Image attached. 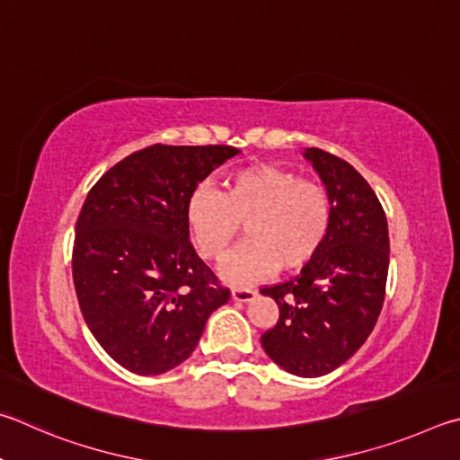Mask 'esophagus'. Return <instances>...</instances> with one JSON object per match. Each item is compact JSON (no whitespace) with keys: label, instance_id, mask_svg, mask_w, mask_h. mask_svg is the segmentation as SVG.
Returning a JSON list of instances; mask_svg holds the SVG:
<instances>
[{"label":"esophagus","instance_id":"esophagus-1","mask_svg":"<svg viewBox=\"0 0 460 460\" xmlns=\"http://www.w3.org/2000/svg\"><path fill=\"white\" fill-rule=\"evenodd\" d=\"M256 296L254 291H251V288H232V299H234L236 303H248L252 301Z\"/></svg>","mask_w":460,"mask_h":460}]
</instances>
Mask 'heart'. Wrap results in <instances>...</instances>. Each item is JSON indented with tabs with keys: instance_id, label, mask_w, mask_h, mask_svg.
Returning <instances> with one entry per match:
<instances>
[{
	"instance_id": "1",
	"label": "heart",
	"mask_w": 460,
	"mask_h": 460,
	"mask_svg": "<svg viewBox=\"0 0 460 460\" xmlns=\"http://www.w3.org/2000/svg\"><path fill=\"white\" fill-rule=\"evenodd\" d=\"M185 224L208 261L226 259L244 224L248 243L224 262L222 277L251 285L279 267L301 269L319 252L332 226V199L321 183L262 164L232 173L224 191L206 183L193 188Z\"/></svg>"
}]
</instances>
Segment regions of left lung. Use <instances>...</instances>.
I'll return each mask as SVG.
<instances>
[{
	"label": "left lung",
	"instance_id": "left-lung-1",
	"mask_svg": "<svg viewBox=\"0 0 460 460\" xmlns=\"http://www.w3.org/2000/svg\"><path fill=\"white\" fill-rule=\"evenodd\" d=\"M303 157L332 199V226L299 275L261 291L277 301L280 313L261 341L285 372L319 377L345 364L374 332L384 305L390 238L380 199L358 169L315 147L303 149Z\"/></svg>",
	"mask_w": 460,
	"mask_h": 460
}]
</instances>
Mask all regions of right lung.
<instances>
[{
  "label": "right lung",
  "instance_id": "add662e5",
  "mask_svg": "<svg viewBox=\"0 0 460 460\" xmlns=\"http://www.w3.org/2000/svg\"><path fill=\"white\" fill-rule=\"evenodd\" d=\"M228 145H151L111 167L80 209L72 277L91 333L119 366L165 374L191 356L228 288L198 259L185 201L238 155Z\"/></svg>",
  "mask_w": 460,
  "mask_h": 460
}]
</instances>
